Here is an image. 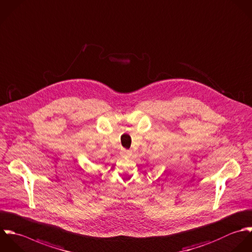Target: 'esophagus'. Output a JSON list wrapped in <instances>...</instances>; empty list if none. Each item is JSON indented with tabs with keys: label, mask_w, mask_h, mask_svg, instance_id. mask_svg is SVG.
Masks as SVG:
<instances>
[{
	"label": "esophagus",
	"mask_w": 252,
	"mask_h": 252,
	"mask_svg": "<svg viewBox=\"0 0 252 252\" xmlns=\"http://www.w3.org/2000/svg\"><path fill=\"white\" fill-rule=\"evenodd\" d=\"M131 156H132V152H130V151H122L121 152V157L124 158H131Z\"/></svg>",
	"instance_id": "1"
}]
</instances>
